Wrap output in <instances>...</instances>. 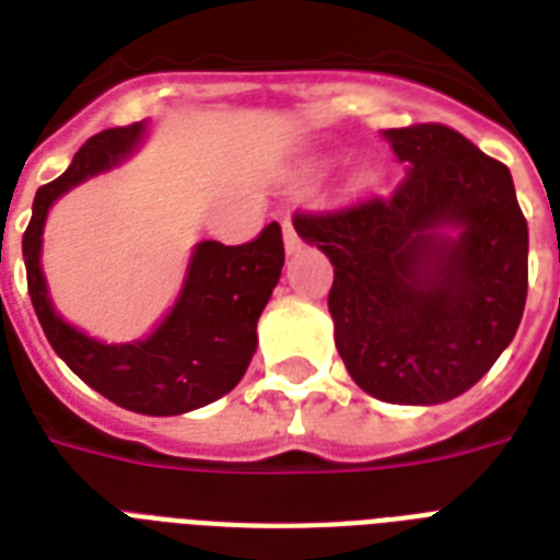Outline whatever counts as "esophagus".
<instances>
[{"label":"esophagus","mask_w":560,"mask_h":560,"mask_svg":"<svg viewBox=\"0 0 560 560\" xmlns=\"http://www.w3.org/2000/svg\"><path fill=\"white\" fill-rule=\"evenodd\" d=\"M281 229H284V249H288V253H296L299 246H302V241H299V232L293 229V223H290V220H284V223H281Z\"/></svg>","instance_id":"1"}]
</instances>
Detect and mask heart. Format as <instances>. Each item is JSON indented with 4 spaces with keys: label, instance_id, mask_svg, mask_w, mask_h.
I'll use <instances>...</instances> for the list:
<instances>
[{
    "label": "heart",
    "instance_id": "b5f03b06",
    "mask_svg": "<svg viewBox=\"0 0 560 560\" xmlns=\"http://www.w3.org/2000/svg\"><path fill=\"white\" fill-rule=\"evenodd\" d=\"M377 183V168H372V165H363V168L358 171V177H354V186L358 188H369Z\"/></svg>",
    "mask_w": 560,
    "mask_h": 560
}]
</instances>
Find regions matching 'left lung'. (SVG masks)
<instances>
[{
    "label": "left lung",
    "mask_w": 560,
    "mask_h": 560,
    "mask_svg": "<svg viewBox=\"0 0 560 560\" xmlns=\"http://www.w3.org/2000/svg\"><path fill=\"white\" fill-rule=\"evenodd\" d=\"M407 165L392 197L296 211L334 264V342L360 389L442 404L494 366L529 288V226L512 174L444 125L383 130Z\"/></svg>",
    "instance_id": "obj_1"
}]
</instances>
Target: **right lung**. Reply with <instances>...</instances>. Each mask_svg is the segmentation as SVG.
<instances>
[{
	"mask_svg": "<svg viewBox=\"0 0 560 560\" xmlns=\"http://www.w3.org/2000/svg\"><path fill=\"white\" fill-rule=\"evenodd\" d=\"M142 133L144 125H127L92 136L74 153L66 174L39 188L34 214L22 235V255L31 305L66 366L130 412L179 416L218 400L244 377L258 346V316L284 267V241L279 223H270L249 244L223 246L220 241H202L194 246L177 302L144 340L107 346L66 323L51 307L39 267L48 209L60 194L130 156Z\"/></svg>",
	"mask_w": 560,
	"mask_h": 560,
	"instance_id": "right-lung-1",
	"label": "right lung"
}]
</instances>
